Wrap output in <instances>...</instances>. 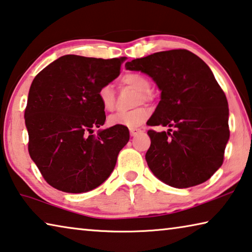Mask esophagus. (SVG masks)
Listing matches in <instances>:
<instances>
[{"instance_id":"obj_1","label":"esophagus","mask_w":252,"mask_h":252,"mask_svg":"<svg viewBox=\"0 0 252 252\" xmlns=\"http://www.w3.org/2000/svg\"><path fill=\"white\" fill-rule=\"evenodd\" d=\"M139 133H141V130L140 129H130L131 137H135V135H138Z\"/></svg>"}]
</instances>
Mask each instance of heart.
<instances>
[{"label": "heart", "mask_w": 252, "mask_h": 252, "mask_svg": "<svg viewBox=\"0 0 252 252\" xmlns=\"http://www.w3.org/2000/svg\"><path fill=\"white\" fill-rule=\"evenodd\" d=\"M122 83L126 84L141 93V97L147 99L150 97V81L145 75L139 73H129L122 77ZM98 101L106 111H112L115 105L114 90L110 84H105L99 87L97 92ZM150 111L147 107H138L130 111H119L110 115V126H122L126 127H137L141 126L149 118Z\"/></svg>", "instance_id": "1"}]
</instances>
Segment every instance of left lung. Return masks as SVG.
<instances>
[{"mask_svg": "<svg viewBox=\"0 0 252 252\" xmlns=\"http://www.w3.org/2000/svg\"><path fill=\"white\" fill-rule=\"evenodd\" d=\"M126 68L147 74L161 92L147 125L169 129L148 131L150 170L175 189L206 182L222 166L230 138L227 101L212 70L185 49L133 59Z\"/></svg>", "mask_w": 252, "mask_h": 252, "instance_id": "obj_1", "label": "left lung"}]
</instances>
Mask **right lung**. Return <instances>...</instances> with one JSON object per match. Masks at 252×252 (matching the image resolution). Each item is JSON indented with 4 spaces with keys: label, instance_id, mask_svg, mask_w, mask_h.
Masks as SVG:
<instances>
[{
    "label": "right lung",
    "instance_id": "obj_1",
    "mask_svg": "<svg viewBox=\"0 0 252 252\" xmlns=\"http://www.w3.org/2000/svg\"><path fill=\"white\" fill-rule=\"evenodd\" d=\"M123 61L66 55L34 77L25 112L28 149L50 186L85 193L113 171L129 130L114 126L93 132L106 119L97 92L118 77Z\"/></svg>",
    "mask_w": 252,
    "mask_h": 252
}]
</instances>
